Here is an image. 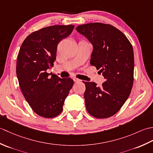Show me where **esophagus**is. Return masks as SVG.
<instances>
[{
  "instance_id": "esophagus-1",
  "label": "esophagus",
  "mask_w": 153,
  "mask_h": 153,
  "mask_svg": "<svg viewBox=\"0 0 153 153\" xmlns=\"http://www.w3.org/2000/svg\"><path fill=\"white\" fill-rule=\"evenodd\" d=\"M73 80H74V82H76V83H77V82H80V79H77V77H74L73 78Z\"/></svg>"
}]
</instances>
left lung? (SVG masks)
<instances>
[{
  "label": "left lung",
  "mask_w": 153,
  "mask_h": 153,
  "mask_svg": "<svg viewBox=\"0 0 153 153\" xmlns=\"http://www.w3.org/2000/svg\"><path fill=\"white\" fill-rule=\"evenodd\" d=\"M76 30L92 44L90 64L106 79L101 87L84 82L86 109L95 118H108L118 112L131 93L134 71L132 45L122 32L109 24L90 23Z\"/></svg>",
  "instance_id": "left-lung-1"
}]
</instances>
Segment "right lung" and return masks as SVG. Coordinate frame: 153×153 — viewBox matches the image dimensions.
Listing matches in <instances>:
<instances>
[{"label": "right lung", "instance_id": "add662e5", "mask_svg": "<svg viewBox=\"0 0 153 153\" xmlns=\"http://www.w3.org/2000/svg\"><path fill=\"white\" fill-rule=\"evenodd\" d=\"M74 27L73 25H57L33 32L19 51L16 75L19 87L32 110L44 118L60 114L74 85L70 77L60 78L47 72L56 60L58 43L70 35Z\"/></svg>", "mask_w": 153, "mask_h": 153}]
</instances>
